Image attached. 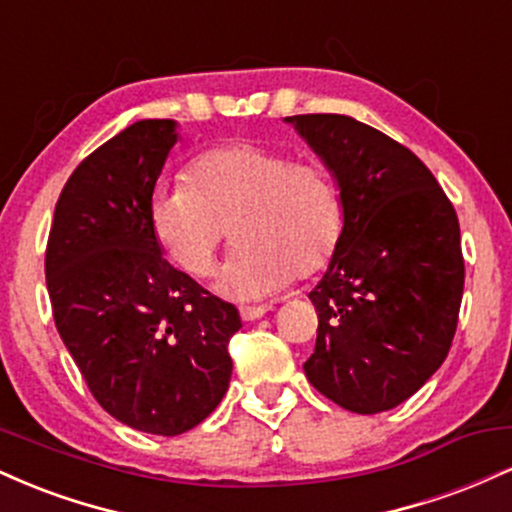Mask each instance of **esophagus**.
Returning a JSON list of instances; mask_svg holds the SVG:
<instances>
[{
    "label": "esophagus",
    "mask_w": 512,
    "mask_h": 512,
    "mask_svg": "<svg viewBox=\"0 0 512 512\" xmlns=\"http://www.w3.org/2000/svg\"><path fill=\"white\" fill-rule=\"evenodd\" d=\"M267 310V305H240V317H243L245 322H252L257 320V317H262Z\"/></svg>",
    "instance_id": "34e87169"
}]
</instances>
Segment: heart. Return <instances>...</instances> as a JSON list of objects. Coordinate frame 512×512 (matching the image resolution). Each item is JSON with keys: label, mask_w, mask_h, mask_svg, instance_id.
<instances>
[{"label": "heart", "mask_w": 512, "mask_h": 512, "mask_svg": "<svg viewBox=\"0 0 512 512\" xmlns=\"http://www.w3.org/2000/svg\"><path fill=\"white\" fill-rule=\"evenodd\" d=\"M187 185L158 187L149 204L154 236L192 276H209L216 252L236 240L219 291L252 301L305 279L332 260L344 231L337 175L317 158L236 142L204 151Z\"/></svg>", "instance_id": "obj_1"}]
</instances>
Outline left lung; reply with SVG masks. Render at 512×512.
Here are the masks:
<instances>
[{
  "instance_id": "left-lung-1",
  "label": "left lung",
  "mask_w": 512,
  "mask_h": 512,
  "mask_svg": "<svg viewBox=\"0 0 512 512\" xmlns=\"http://www.w3.org/2000/svg\"><path fill=\"white\" fill-rule=\"evenodd\" d=\"M337 175L344 231L310 291V385L339 407L378 414L409 399L448 356L464 257L455 207L414 151L349 115H293Z\"/></svg>"
}]
</instances>
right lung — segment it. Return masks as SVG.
I'll return each instance as SVG.
<instances>
[{"label": "right lung", "mask_w": 512, "mask_h": 512, "mask_svg": "<svg viewBox=\"0 0 512 512\" xmlns=\"http://www.w3.org/2000/svg\"><path fill=\"white\" fill-rule=\"evenodd\" d=\"M178 142L173 120H139L76 166L57 199L45 281L57 332L96 402L154 436H180L231 383L236 305L161 255L149 204Z\"/></svg>", "instance_id": "add662e5"}]
</instances>
